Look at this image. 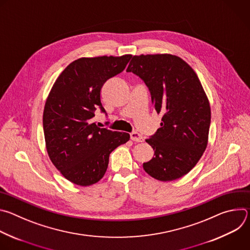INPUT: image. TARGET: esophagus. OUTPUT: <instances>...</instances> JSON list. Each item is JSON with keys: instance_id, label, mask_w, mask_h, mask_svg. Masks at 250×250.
Returning a JSON list of instances; mask_svg holds the SVG:
<instances>
[{"instance_id": "1", "label": "esophagus", "mask_w": 250, "mask_h": 250, "mask_svg": "<svg viewBox=\"0 0 250 250\" xmlns=\"http://www.w3.org/2000/svg\"><path fill=\"white\" fill-rule=\"evenodd\" d=\"M130 139L133 140V141H136V142H142V141H144V137H142L141 134H139L136 131H133V132L130 133Z\"/></svg>"}]
</instances>
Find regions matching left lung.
<instances>
[{"instance_id": "8db88e82", "label": "left lung", "mask_w": 250, "mask_h": 250, "mask_svg": "<svg viewBox=\"0 0 250 250\" xmlns=\"http://www.w3.org/2000/svg\"><path fill=\"white\" fill-rule=\"evenodd\" d=\"M127 72L145 81L160 127L146 141L154 150L144 163L146 172L159 181H173L189 173L208 146L210 106L193 68L172 54L132 56Z\"/></svg>"}]
</instances>
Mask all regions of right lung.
<instances>
[{"label":"right lung","instance_id":"obj_1","mask_svg":"<svg viewBox=\"0 0 250 250\" xmlns=\"http://www.w3.org/2000/svg\"><path fill=\"white\" fill-rule=\"evenodd\" d=\"M131 55L82 57L71 62L54 82L45 102L43 131L53 165L67 180L90 186L104 177L111 152L129 134L99 127L92 119L104 82L125 68Z\"/></svg>","mask_w":250,"mask_h":250}]
</instances>
